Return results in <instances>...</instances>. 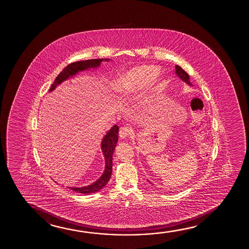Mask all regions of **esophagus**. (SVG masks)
<instances>
[{
    "instance_id": "34e87169",
    "label": "esophagus",
    "mask_w": 249,
    "mask_h": 249,
    "mask_svg": "<svg viewBox=\"0 0 249 249\" xmlns=\"http://www.w3.org/2000/svg\"><path fill=\"white\" fill-rule=\"evenodd\" d=\"M132 132H133V130L131 129L130 127L123 126V127L120 129V137L122 139H126V137L129 136Z\"/></svg>"
}]
</instances>
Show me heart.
<instances>
[{"label": "heart", "mask_w": 249, "mask_h": 249, "mask_svg": "<svg viewBox=\"0 0 249 249\" xmlns=\"http://www.w3.org/2000/svg\"><path fill=\"white\" fill-rule=\"evenodd\" d=\"M162 73L155 65H143L122 72L113 79L111 89L116 94L126 97L145 87L151 89L160 82Z\"/></svg>", "instance_id": "1"}]
</instances>
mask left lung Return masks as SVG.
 Returning <instances> with one entry per match:
<instances>
[{"instance_id": "8db88e82", "label": "left lung", "mask_w": 249, "mask_h": 249, "mask_svg": "<svg viewBox=\"0 0 249 249\" xmlns=\"http://www.w3.org/2000/svg\"><path fill=\"white\" fill-rule=\"evenodd\" d=\"M175 73H176L178 77L180 79L182 82H185V83H186L188 86H190V87L193 86L191 81H190V76H189V75H188L186 72L184 71L183 69L181 68L180 66H178V65L175 66ZM147 180H148V179H147ZM149 182H150V181H149Z\"/></svg>"}]
</instances>
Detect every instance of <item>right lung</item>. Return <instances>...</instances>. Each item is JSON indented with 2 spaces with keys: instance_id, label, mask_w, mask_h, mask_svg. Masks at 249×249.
<instances>
[{
  "instance_id": "1",
  "label": "right lung",
  "mask_w": 249,
  "mask_h": 249,
  "mask_svg": "<svg viewBox=\"0 0 249 249\" xmlns=\"http://www.w3.org/2000/svg\"><path fill=\"white\" fill-rule=\"evenodd\" d=\"M108 61H110L109 58H97V59L95 58V59H89V60L72 63L66 68L64 69L59 73V75L56 77L53 85L49 89V92L55 90V89L60 85L62 82H65L69 79L74 78L75 75L79 74V72L95 71L96 69L99 68L101 65L102 62ZM118 133H119V127L117 125H114L106 133V135L103 137L100 146L105 157L106 166H105V170L102 175L97 180L89 185L82 186V187H68L69 189L81 194H90V193H94L100 191L103 187H105V185L109 182L112 174V156L118 142Z\"/></svg>"
}]
</instances>
